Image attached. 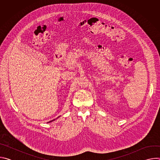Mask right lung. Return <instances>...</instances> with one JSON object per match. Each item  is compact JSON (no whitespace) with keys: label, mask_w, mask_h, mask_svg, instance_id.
<instances>
[{"label":"right lung","mask_w":160,"mask_h":160,"mask_svg":"<svg viewBox=\"0 0 160 160\" xmlns=\"http://www.w3.org/2000/svg\"><path fill=\"white\" fill-rule=\"evenodd\" d=\"M54 120H52V121H54ZM52 121H51V122H52Z\"/></svg>","instance_id":"right-lung-1"}]
</instances>
